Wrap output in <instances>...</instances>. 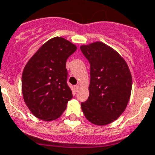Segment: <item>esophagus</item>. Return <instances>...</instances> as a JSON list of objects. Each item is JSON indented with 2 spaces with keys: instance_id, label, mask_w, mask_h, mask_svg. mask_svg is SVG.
<instances>
[{
  "instance_id": "obj_1",
  "label": "esophagus",
  "mask_w": 155,
  "mask_h": 155,
  "mask_svg": "<svg viewBox=\"0 0 155 155\" xmlns=\"http://www.w3.org/2000/svg\"><path fill=\"white\" fill-rule=\"evenodd\" d=\"M75 88H76V91H79V89H80V85H79V84H78V85H76Z\"/></svg>"
}]
</instances>
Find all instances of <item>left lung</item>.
Listing matches in <instances>:
<instances>
[{"instance_id":"left-lung-1","label":"left lung","mask_w":155,"mask_h":155,"mask_svg":"<svg viewBox=\"0 0 155 155\" xmlns=\"http://www.w3.org/2000/svg\"><path fill=\"white\" fill-rule=\"evenodd\" d=\"M91 64L88 100L81 103L88 121L97 126L108 125L122 115L130 101L132 76L127 63L118 52L97 41L80 46Z\"/></svg>"}]
</instances>
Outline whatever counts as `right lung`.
I'll return each instance as SVG.
<instances>
[{
	"mask_svg": "<svg viewBox=\"0 0 155 155\" xmlns=\"http://www.w3.org/2000/svg\"><path fill=\"white\" fill-rule=\"evenodd\" d=\"M77 49L61 37L50 39L25 64L21 76L24 101L35 117L43 121L58 118L72 98L67 84L66 61Z\"/></svg>",
	"mask_w": 155,
	"mask_h": 155,
	"instance_id": "add662e5",
	"label": "right lung"
}]
</instances>
